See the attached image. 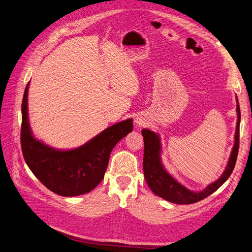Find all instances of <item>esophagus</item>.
<instances>
[{
    "label": "esophagus",
    "mask_w": 252,
    "mask_h": 252,
    "mask_svg": "<svg viewBox=\"0 0 252 252\" xmlns=\"http://www.w3.org/2000/svg\"><path fill=\"white\" fill-rule=\"evenodd\" d=\"M136 122H137V124H138V125H141V122H143V121H141L140 119H137V120H136Z\"/></svg>",
    "instance_id": "obj_1"
}]
</instances>
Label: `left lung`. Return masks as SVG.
I'll use <instances>...</instances> for the list:
<instances>
[{"mask_svg": "<svg viewBox=\"0 0 252 252\" xmlns=\"http://www.w3.org/2000/svg\"><path fill=\"white\" fill-rule=\"evenodd\" d=\"M237 112V124H236V132H235V140L234 146L232 149L228 166L224 172L217 181L211 183L210 185L201 191H191L177 182V180L173 179L168 172L164 168V166L160 162V141L159 136L154 132L144 128L141 134L144 136V175L145 179L149 185L151 190L157 196L163 198L167 201H170L177 204H190L200 201L211 193L217 190L220 186L227 181L228 178L231 176L232 171L234 169L236 163L238 147H240V124H241V111L240 105L236 106Z\"/></svg>", "mask_w": 252, "mask_h": 252, "instance_id": "1", "label": "left lung"}]
</instances>
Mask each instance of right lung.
Masks as SVG:
<instances>
[{"instance_id": "right-lung-1", "label": "right lung", "mask_w": 252, "mask_h": 252, "mask_svg": "<svg viewBox=\"0 0 252 252\" xmlns=\"http://www.w3.org/2000/svg\"><path fill=\"white\" fill-rule=\"evenodd\" d=\"M29 85L22 100V154L36 178L57 195L79 196L93 190L103 178L109 154L120 139L132 132V119L118 122L73 150H56L32 134L28 116Z\"/></svg>"}]
</instances>
